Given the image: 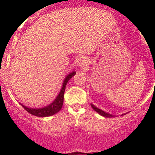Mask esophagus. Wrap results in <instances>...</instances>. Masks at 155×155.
<instances>
[{
  "label": "esophagus",
  "mask_w": 155,
  "mask_h": 155,
  "mask_svg": "<svg viewBox=\"0 0 155 155\" xmlns=\"http://www.w3.org/2000/svg\"><path fill=\"white\" fill-rule=\"evenodd\" d=\"M77 64H78V65H79V66H81V67L86 66V65H87V60L85 59L84 58H83V57H81V58H79V59H78Z\"/></svg>",
  "instance_id": "1"
}]
</instances>
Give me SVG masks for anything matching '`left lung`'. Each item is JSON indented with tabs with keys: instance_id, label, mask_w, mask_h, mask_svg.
Masks as SVG:
<instances>
[{
	"instance_id": "8db88e82",
	"label": "left lung",
	"mask_w": 155,
	"mask_h": 155,
	"mask_svg": "<svg viewBox=\"0 0 155 155\" xmlns=\"http://www.w3.org/2000/svg\"><path fill=\"white\" fill-rule=\"evenodd\" d=\"M91 106H92V108H93V109L95 110V111L96 112H97V113H98L99 114H101V116L105 117H114V115L109 114L106 113V112H105V111H102V110L99 109L98 108L95 107V106H94L93 104H91ZM122 115H123V114H122Z\"/></svg>"
}]
</instances>
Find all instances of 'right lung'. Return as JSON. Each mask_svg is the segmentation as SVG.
Returning a JSON list of instances; mask_svg holds the SVG:
<instances>
[{
    "label": "right lung",
    "instance_id": "right-lung-1",
    "mask_svg": "<svg viewBox=\"0 0 155 155\" xmlns=\"http://www.w3.org/2000/svg\"><path fill=\"white\" fill-rule=\"evenodd\" d=\"M76 74L75 71H73L71 74H69L66 77H65V80H64L63 87H62L61 90H60L59 95H58L57 98L55 99L54 102L52 104H51L49 106H46V107L41 108H28L26 106H23L22 104V106L26 110L28 113L31 114L35 115L36 117H49L51 115H54L56 113H58V111L61 109L63 107V99H64V92H65V87H66L67 82L68 81V80Z\"/></svg>",
    "mask_w": 155,
    "mask_h": 155
}]
</instances>
